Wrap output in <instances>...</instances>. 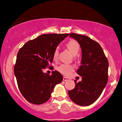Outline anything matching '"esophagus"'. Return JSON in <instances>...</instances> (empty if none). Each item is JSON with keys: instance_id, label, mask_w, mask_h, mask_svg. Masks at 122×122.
I'll return each mask as SVG.
<instances>
[{"instance_id": "obj_1", "label": "esophagus", "mask_w": 122, "mask_h": 122, "mask_svg": "<svg viewBox=\"0 0 122 122\" xmlns=\"http://www.w3.org/2000/svg\"><path fill=\"white\" fill-rule=\"evenodd\" d=\"M63 79L64 81H67V80H68V79L66 77H65V76H64V77H63Z\"/></svg>"}]
</instances>
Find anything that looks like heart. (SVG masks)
Instances as JSON below:
<instances>
[{
	"mask_svg": "<svg viewBox=\"0 0 122 122\" xmlns=\"http://www.w3.org/2000/svg\"><path fill=\"white\" fill-rule=\"evenodd\" d=\"M67 47L68 50L71 52L73 55H76L79 52L80 46L79 43L75 40H71L67 43ZM59 51L57 49H55L53 54V58L54 59H56L58 56ZM57 70L62 74L65 76H68L74 70V67L72 65H66V64H62L57 67Z\"/></svg>",
	"mask_w": 122,
	"mask_h": 122,
	"instance_id": "obj_1",
	"label": "heart"
}]
</instances>
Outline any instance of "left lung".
<instances>
[{
    "instance_id": "left-lung-1",
    "label": "left lung",
    "mask_w": 122,
    "mask_h": 122,
    "mask_svg": "<svg viewBox=\"0 0 122 122\" xmlns=\"http://www.w3.org/2000/svg\"><path fill=\"white\" fill-rule=\"evenodd\" d=\"M70 37L77 41L82 50L81 66L76 71L82 81H74L76 86L68 91V96L76 104L87 106L98 99L107 83L108 61L96 41L76 33L70 34Z\"/></svg>"
}]
</instances>
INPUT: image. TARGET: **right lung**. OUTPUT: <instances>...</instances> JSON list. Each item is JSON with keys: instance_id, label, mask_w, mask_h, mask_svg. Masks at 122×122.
Returning <instances> with one entry per match:
<instances>
[{"instance_id": "obj_1", "label": "right lung", "mask_w": 122, "mask_h": 122, "mask_svg": "<svg viewBox=\"0 0 122 122\" xmlns=\"http://www.w3.org/2000/svg\"><path fill=\"white\" fill-rule=\"evenodd\" d=\"M68 36L41 35L29 41L19 50L14 74L20 93L29 102L41 104L47 102L56 85L62 82V75L57 71H52L50 76L43 70L52 62L55 50Z\"/></svg>"}]
</instances>
